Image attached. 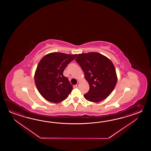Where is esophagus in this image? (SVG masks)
<instances>
[{
	"mask_svg": "<svg viewBox=\"0 0 151 151\" xmlns=\"http://www.w3.org/2000/svg\"><path fill=\"white\" fill-rule=\"evenodd\" d=\"M79 85H80V82H78V83H77V85H76V88H78L79 86Z\"/></svg>",
	"mask_w": 151,
	"mask_h": 151,
	"instance_id": "esophagus-1",
	"label": "esophagus"
}]
</instances>
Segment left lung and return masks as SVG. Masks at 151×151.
I'll use <instances>...</instances> for the list:
<instances>
[{"label":"left lung","instance_id":"1","mask_svg":"<svg viewBox=\"0 0 151 151\" xmlns=\"http://www.w3.org/2000/svg\"><path fill=\"white\" fill-rule=\"evenodd\" d=\"M76 61L84 72L90 90L83 95L91 102L98 103L107 98L112 92L117 83L114 66L106 56L97 52L81 53Z\"/></svg>","mask_w":151,"mask_h":151}]
</instances>
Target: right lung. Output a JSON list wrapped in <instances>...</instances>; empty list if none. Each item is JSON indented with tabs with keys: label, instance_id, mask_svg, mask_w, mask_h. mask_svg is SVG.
Segmentation results:
<instances>
[{
	"label": "right lung",
	"instance_id": "add662e5",
	"mask_svg": "<svg viewBox=\"0 0 151 151\" xmlns=\"http://www.w3.org/2000/svg\"><path fill=\"white\" fill-rule=\"evenodd\" d=\"M77 55L52 52L39 61L35 73V82L42 96L50 102L58 103L68 98L73 90L68 78L63 76L65 68Z\"/></svg>",
	"mask_w": 151,
	"mask_h": 151
}]
</instances>
